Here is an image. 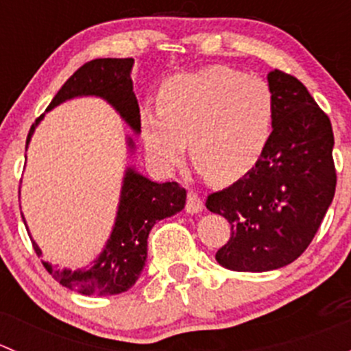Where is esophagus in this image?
<instances>
[{"label": "esophagus", "instance_id": "34e87169", "mask_svg": "<svg viewBox=\"0 0 351 351\" xmlns=\"http://www.w3.org/2000/svg\"><path fill=\"white\" fill-rule=\"evenodd\" d=\"M202 208H204V202H202V198L198 197L197 193L190 192L189 195H186L185 210L189 212V214H198V212H202Z\"/></svg>", "mask_w": 351, "mask_h": 351}]
</instances>
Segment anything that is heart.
I'll return each mask as SVG.
<instances>
[{"instance_id":"heart-1","label":"heart","mask_w":351,"mask_h":351,"mask_svg":"<svg viewBox=\"0 0 351 351\" xmlns=\"http://www.w3.org/2000/svg\"><path fill=\"white\" fill-rule=\"evenodd\" d=\"M274 122L270 86L224 66L169 77L158 108H141V134L156 161L176 168L189 143L193 165L215 183L236 182L256 166Z\"/></svg>"}]
</instances>
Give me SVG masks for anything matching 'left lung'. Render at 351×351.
I'll list each match as a JSON object with an SVG mask.
<instances>
[{
    "label": "left lung",
    "instance_id": "1",
    "mask_svg": "<svg viewBox=\"0 0 351 351\" xmlns=\"http://www.w3.org/2000/svg\"><path fill=\"white\" fill-rule=\"evenodd\" d=\"M267 80L275 101L267 149L250 173L205 202L231 224L215 260L234 271H270L297 260L335 197L328 115L297 77L275 69Z\"/></svg>",
    "mask_w": 351,
    "mask_h": 351
}]
</instances>
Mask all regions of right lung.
<instances>
[{
    "label": "right lung",
    "instance_id": "add662e5",
    "mask_svg": "<svg viewBox=\"0 0 351 351\" xmlns=\"http://www.w3.org/2000/svg\"><path fill=\"white\" fill-rule=\"evenodd\" d=\"M134 59H95L81 66L61 90L52 98L45 112H51L67 100L81 97H97L105 100L120 115V119L141 134L139 104L134 95L132 73ZM42 113L32 125L27 137V147L38 123L44 120ZM129 153L136 151L132 137H125ZM186 202L185 189L175 182L158 183L141 175L136 168L127 166L120 189L115 222L101 253L86 268H61L51 261H42L52 278L69 290L84 295H115L129 290L141 277L147 258V238L158 221L183 210ZM23 224L28 231L23 214ZM32 239V236H30ZM38 256L42 251L32 239Z\"/></svg>",
    "mask_w": 351,
    "mask_h": 351
}]
</instances>
